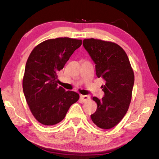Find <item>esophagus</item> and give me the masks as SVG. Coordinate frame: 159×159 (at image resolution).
<instances>
[{"mask_svg": "<svg viewBox=\"0 0 159 159\" xmlns=\"http://www.w3.org/2000/svg\"><path fill=\"white\" fill-rule=\"evenodd\" d=\"M89 99V95H80V99H81V102H87V101Z\"/></svg>", "mask_w": 159, "mask_h": 159, "instance_id": "esophagus-1", "label": "esophagus"}]
</instances>
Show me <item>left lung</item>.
Returning <instances> with one entry per match:
<instances>
[{
    "instance_id": "1",
    "label": "left lung",
    "mask_w": 159,
    "mask_h": 159,
    "mask_svg": "<svg viewBox=\"0 0 159 159\" xmlns=\"http://www.w3.org/2000/svg\"><path fill=\"white\" fill-rule=\"evenodd\" d=\"M83 46L95 64L96 75L105 81L102 99L93 98L98 107L91 120L101 129H111L123 118L131 103L133 69L125 52L115 43L90 38L84 40Z\"/></svg>"
}]
</instances>
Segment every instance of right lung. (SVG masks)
Here are the masks:
<instances>
[{"label":"right lung","instance_id":"obj_1","mask_svg":"<svg viewBox=\"0 0 159 159\" xmlns=\"http://www.w3.org/2000/svg\"><path fill=\"white\" fill-rule=\"evenodd\" d=\"M81 43L70 38L48 40L36 46L28 57L22 81L24 94L34 117L44 125L62 121L79 99L78 93L58 86L57 78Z\"/></svg>","mask_w":159,"mask_h":159}]
</instances>
